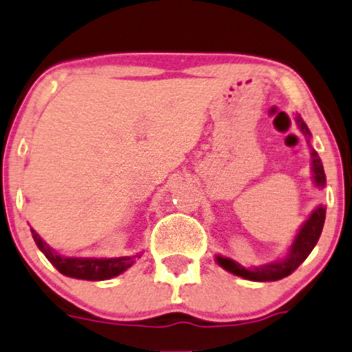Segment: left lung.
Listing matches in <instances>:
<instances>
[{"label":"left lung","instance_id":"1","mask_svg":"<svg viewBox=\"0 0 352 352\" xmlns=\"http://www.w3.org/2000/svg\"><path fill=\"white\" fill-rule=\"evenodd\" d=\"M299 129H301L302 134L308 138H311L309 134V129L306 127V124L302 122L301 117H296ZM311 172H313V180L318 187L325 186V172H323L322 160H320L318 153L311 148ZM323 223H325V208L320 204L316 206V210L309 214L308 220L301 225L298 235H296L294 242L289 248V252L285 258L278 259V261L267 263V265H259V267H251L245 268L242 267L241 263L234 261L230 258H223V256H217V263L221 268H225L230 274L237 275V277L245 278V280H254V282H274L280 280V278L291 275L296 268L305 261L309 256V252L313 251V248L318 242L320 234L323 230Z\"/></svg>","mask_w":352,"mask_h":352}]
</instances>
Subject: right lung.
I'll list each match as a JSON object with an SVG mask.
<instances>
[{
  "mask_svg": "<svg viewBox=\"0 0 352 352\" xmlns=\"http://www.w3.org/2000/svg\"><path fill=\"white\" fill-rule=\"evenodd\" d=\"M32 237L36 241L37 248L44 252L54 268L60 274L72 278H80V280H108L117 275L124 274L127 268H131L135 259L141 258V252L134 256H122V258H68L54 252L43 239L39 237L34 228H30Z\"/></svg>",
  "mask_w": 352,
  "mask_h": 352,
  "instance_id": "1",
  "label": "right lung"
}]
</instances>
